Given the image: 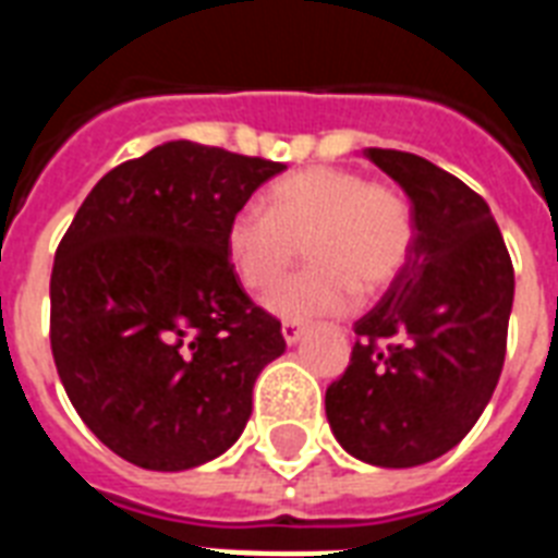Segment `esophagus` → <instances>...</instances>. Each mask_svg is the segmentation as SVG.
<instances>
[{
	"instance_id": "esophagus-1",
	"label": "esophagus",
	"mask_w": 558,
	"mask_h": 558,
	"mask_svg": "<svg viewBox=\"0 0 558 558\" xmlns=\"http://www.w3.org/2000/svg\"><path fill=\"white\" fill-rule=\"evenodd\" d=\"M280 332H283L287 344H298V341H301V336H304V324H301V322H283Z\"/></svg>"
}]
</instances>
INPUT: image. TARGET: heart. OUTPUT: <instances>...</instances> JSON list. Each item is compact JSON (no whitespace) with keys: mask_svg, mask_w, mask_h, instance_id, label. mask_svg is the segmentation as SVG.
Here are the masks:
<instances>
[{"mask_svg":"<svg viewBox=\"0 0 558 558\" xmlns=\"http://www.w3.org/2000/svg\"><path fill=\"white\" fill-rule=\"evenodd\" d=\"M411 202L388 182L348 168H306L266 191L260 208L228 219L226 254L236 280L266 295L295 266L310 269L269 298L283 318L344 313L356 295H376L405 269L414 248Z\"/></svg>","mask_w":558,"mask_h":558,"instance_id":"heart-1","label":"heart"}]
</instances>
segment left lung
<instances>
[{"label":"left lung","instance_id":"left-lung-1","mask_svg":"<svg viewBox=\"0 0 558 558\" xmlns=\"http://www.w3.org/2000/svg\"><path fill=\"white\" fill-rule=\"evenodd\" d=\"M365 156L408 193L416 234L405 269L353 324L327 420L353 458L408 469L454 449L493 399L515 271L484 196L414 153Z\"/></svg>","mask_w":558,"mask_h":558}]
</instances>
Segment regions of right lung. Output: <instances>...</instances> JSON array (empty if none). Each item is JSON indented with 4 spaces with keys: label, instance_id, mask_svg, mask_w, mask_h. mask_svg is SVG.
Segmentation results:
<instances>
[{
    "label": "right lung",
    "instance_id": "obj_1",
    "mask_svg": "<svg viewBox=\"0 0 558 558\" xmlns=\"http://www.w3.org/2000/svg\"><path fill=\"white\" fill-rule=\"evenodd\" d=\"M280 170L168 142L109 170L74 214L51 269V353L118 458L182 472L243 434L254 379L287 341L240 287L226 228Z\"/></svg>",
    "mask_w": 558,
    "mask_h": 558
}]
</instances>
